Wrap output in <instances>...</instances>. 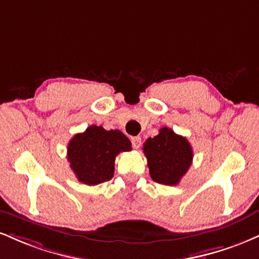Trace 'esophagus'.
<instances>
[{
	"label": "esophagus",
	"instance_id": "1",
	"mask_svg": "<svg viewBox=\"0 0 259 259\" xmlns=\"http://www.w3.org/2000/svg\"><path fill=\"white\" fill-rule=\"evenodd\" d=\"M132 143L134 148H139L140 146H141V138H140V136H133Z\"/></svg>",
	"mask_w": 259,
	"mask_h": 259
}]
</instances>
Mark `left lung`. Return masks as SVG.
I'll list each match as a JSON object with an SVG mask.
<instances>
[{"label": "left lung", "instance_id": "1", "mask_svg": "<svg viewBox=\"0 0 259 259\" xmlns=\"http://www.w3.org/2000/svg\"><path fill=\"white\" fill-rule=\"evenodd\" d=\"M149 175L160 185L176 186L186 175L193 160V149L188 140L164 126L154 138L143 143Z\"/></svg>", "mask_w": 259, "mask_h": 259}]
</instances>
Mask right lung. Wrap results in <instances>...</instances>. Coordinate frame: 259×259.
Instances as JSON below:
<instances>
[{
	"instance_id": "obj_1",
	"label": "right lung",
	"mask_w": 259,
	"mask_h": 259,
	"mask_svg": "<svg viewBox=\"0 0 259 259\" xmlns=\"http://www.w3.org/2000/svg\"><path fill=\"white\" fill-rule=\"evenodd\" d=\"M127 151L132 142L119 130L92 125L68 142L67 160L79 182L95 186L113 177L116 157Z\"/></svg>"
}]
</instances>
